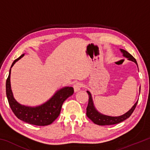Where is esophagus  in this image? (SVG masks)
<instances>
[{
    "label": "esophagus",
    "instance_id": "esophagus-1",
    "mask_svg": "<svg viewBox=\"0 0 150 150\" xmlns=\"http://www.w3.org/2000/svg\"><path fill=\"white\" fill-rule=\"evenodd\" d=\"M83 87V83H76L75 84L73 85V88H74V91L76 93L77 91H80L81 87Z\"/></svg>",
    "mask_w": 150,
    "mask_h": 150
}]
</instances>
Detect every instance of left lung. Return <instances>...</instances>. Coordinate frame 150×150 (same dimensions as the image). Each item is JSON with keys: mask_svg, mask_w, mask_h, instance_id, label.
<instances>
[{"mask_svg": "<svg viewBox=\"0 0 150 150\" xmlns=\"http://www.w3.org/2000/svg\"><path fill=\"white\" fill-rule=\"evenodd\" d=\"M120 50L122 52V54H123L124 57L128 58V60L134 62L137 65H138V63H137L136 59L130 54H129L128 52H126V51L124 50L120 49ZM87 92L88 95V97H89V98H88V106L87 107V117L89 118L90 120H92L94 123L100 126L112 125V124L120 123L121 122L125 120L126 119L128 118L131 116L132 114L138 101H137V102L134 104L132 107L127 112L124 114V115L119 116H110L103 115V114H101L96 110L95 106H94L92 95H91V93L88 91H87ZM139 92H140V87H139Z\"/></svg>", "mask_w": 150, "mask_h": 150, "instance_id": "8db88e82", "label": "left lung"}]
</instances>
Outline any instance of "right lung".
I'll use <instances>...</instances> for the list:
<instances>
[{"label": "right lung", "instance_id": "right-lung-1", "mask_svg": "<svg viewBox=\"0 0 150 150\" xmlns=\"http://www.w3.org/2000/svg\"><path fill=\"white\" fill-rule=\"evenodd\" d=\"M24 55V54H22L14 61L6 79V93L9 105L15 116L20 120L35 126L49 125L59 116L63 102L73 95L74 90L71 87H63L57 91L56 93L45 103L37 106H25L17 102L11 89V68L15 63L21 59Z\"/></svg>", "mask_w": 150, "mask_h": 150}]
</instances>
